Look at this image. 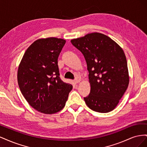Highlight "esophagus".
Segmentation results:
<instances>
[{"label": "esophagus", "mask_w": 147, "mask_h": 147, "mask_svg": "<svg viewBox=\"0 0 147 147\" xmlns=\"http://www.w3.org/2000/svg\"><path fill=\"white\" fill-rule=\"evenodd\" d=\"M74 83H75V84H77V83H78L80 82V80L76 79V80H74Z\"/></svg>", "instance_id": "1"}]
</instances>
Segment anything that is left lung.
I'll list each match as a JSON object with an SVG mask.
<instances>
[{"mask_svg": "<svg viewBox=\"0 0 147 147\" xmlns=\"http://www.w3.org/2000/svg\"><path fill=\"white\" fill-rule=\"evenodd\" d=\"M83 55L91 91L84 97L89 108L107 113L118 104L129 83L126 57L122 48L103 34L92 32L71 40Z\"/></svg>", "mask_w": 147, "mask_h": 147, "instance_id": "left-lung-1", "label": "left lung"}]
</instances>
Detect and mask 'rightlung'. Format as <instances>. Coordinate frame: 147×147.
Masks as SVG:
<instances>
[{"label": "right lung", "mask_w": 147, "mask_h": 147, "mask_svg": "<svg viewBox=\"0 0 147 147\" xmlns=\"http://www.w3.org/2000/svg\"><path fill=\"white\" fill-rule=\"evenodd\" d=\"M65 40L56 37L40 38L26 50L18 69V83L26 100L38 112L53 114L65 105L72 84L59 77L57 65Z\"/></svg>", "instance_id": "right-lung-1"}]
</instances>
